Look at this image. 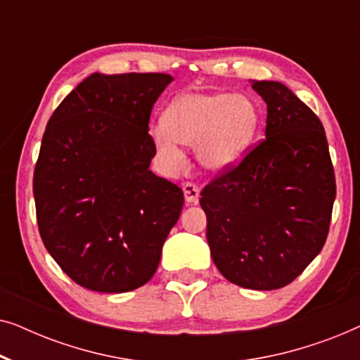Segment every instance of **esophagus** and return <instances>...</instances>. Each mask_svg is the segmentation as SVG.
<instances>
[{"instance_id": "esophagus-1", "label": "esophagus", "mask_w": 360, "mask_h": 360, "mask_svg": "<svg viewBox=\"0 0 360 360\" xmlns=\"http://www.w3.org/2000/svg\"><path fill=\"white\" fill-rule=\"evenodd\" d=\"M184 193L186 203H196L198 201L200 188L195 184H191V181H186V184H184Z\"/></svg>"}]
</instances>
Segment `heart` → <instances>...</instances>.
I'll return each instance as SVG.
<instances>
[{"instance_id":"b5f03b06","label":"heart","mask_w":360,"mask_h":360,"mask_svg":"<svg viewBox=\"0 0 360 360\" xmlns=\"http://www.w3.org/2000/svg\"><path fill=\"white\" fill-rule=\"evenodd\" d=\"M259 111L250 98L190 91L175 98L150 129L152 141L172 169L185 164L180 142L196 146L200 164L219 172L238 164L257 131Z\"/></svg>"}]
</instances>
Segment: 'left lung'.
Here are the masks:
<instances>
[{"label":"left lung","instance_id":"1","mask_svg":"<svg viewBox=\"0 0 360 360\" xmlns=\"http://www.w3.org/2000/svg\"><path fill=\"white\" fill-rule=\"evenodd\" d=\"M267 103L265 139L201 190L206 239L224 278L250 290L292 283L321 252L336 179L319 117L278 82H252Z\"/></svg>","mask_w":360,"mask_h":360}]
</instances>
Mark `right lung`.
I'll return each mask as SVG.
<instances>
[{"mask_svg": "<svg viewBox=\"0 0 360 360\" xmlns=\"http://www.w3.org/2000/svg\"><path fill=\"white\" fill-rule=\"evenodd\" d=\"M167 73H93L42 136L34 200L42 243L73 282L124 293L149 282L184 191L149 170L150 111Z\"/></svg>", "mask_w": 360, "mask_h": 360, "instance_id": "obj_1", "label": "right lung"}]
</instances>
